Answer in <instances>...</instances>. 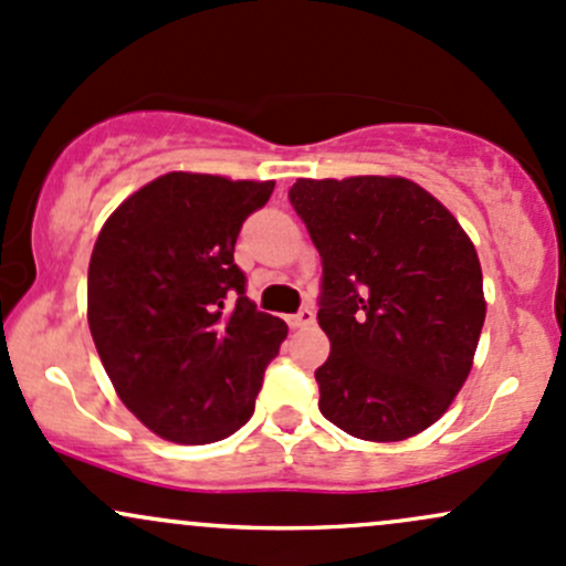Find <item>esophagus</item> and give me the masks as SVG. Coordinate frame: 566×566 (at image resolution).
I'll list each match as a JSON object with an SVG mask.
<instances>
[{"label":"esophagus","mask_w":566,"mask_h":566,"mask_svg":"<svg viewBox=\"0 0 566 566\" xmlns=\"http://www.w3.org/2000/svg\"><path fill=\"white\" fill-rule=\"evenodd\" d=\"M289 326L291 329H302V326H310V324H315V313L310 307H302L300 313H294V315H289Z\"/></svg>","instance_id":"1"}]
</instances>
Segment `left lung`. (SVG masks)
<instances>
[{
  "label": "left lung",
  "instance_id": "8db88e82",
  "mask_svg": "<svg viewBox=\"0 0 566 566\" xmlns=\"http://www.w3.org/2000/svg\"><path fill=\"white\" fill-rule=\"evenodd\" d=\"M289 199L324 266V418L373 442L429 429L464 386L485 321L472 240L405 178H300Z\"/></svg>",
  "mask_w": 566,
  "mask_h": 566
}]
</instances>
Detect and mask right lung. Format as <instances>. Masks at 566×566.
<instances>
[{"label":"right lung","mask_w":566,"mask_h":566,"mask_svg":"<svg viewBox=\"0 0 566 566\" xmlns=\"http://www.w3.org/2000/svg\"><path fill=\"white\" fill-rule=\"evenodd\" d=\"M272 180L167 172L107 218L88 264V329L120 402L164 440L245 427L289 326L245 296L234 242Z\"/></svg>","instance_id":"obj_1"}]
</instances>
